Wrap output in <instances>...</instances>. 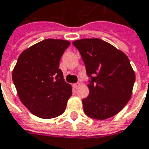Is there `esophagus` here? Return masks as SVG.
<instances>
[{
    "instance_id": "esophagus-1",
    "label": "esophagus",
    "mask_w": 149,
    "mask_h": 149,
    "mask_svg": "<svg viewBox=\"0 0 149 149\" xmlns=\"http://www.w3.org/2000/svg\"><path fill=\"white\" fill-rule=\"evenodd\" d=\"M79 85H80L79 84H73V88H77L78 87H79Z\"/></svg>"
}]
</instances>
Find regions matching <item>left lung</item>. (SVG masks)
Segmentation results:
<instances>
[{
	"mask_svg": "<svg viewBox=\"0 0 149 149\" xmlns=\"http://www.w3.org/2000/svg\"><path fill=\"white\" fill-rule=\"evenodd\" d=\"M72 44L91 78L89 95L83 100L84 113L100 120L118 113L130 99L136 80L127 55L99 38L80 39Z\"/></svg>",
	"mask_w": 149,
	"mask_h": 149,
	"instance_id": "1",
	"label": "left lung"
}]
</instances>
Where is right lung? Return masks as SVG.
I'll list each match as a JSON object with an SVG mask.
<instances>
[{
    "label": "right lung",
    "mask_w": 149,
    "mask_h": 149,
    "mask_svg": "<svg viewBox=\"0 0 149 149\" xmlns=\"http://www.w3.org/2000/svg\"><path fill=\"white\" fill-rule=\"evenodd\" d=\"M70 42L45 39L24 50L13 71L21 102L35 116L53 118L62 114L72 91L59 69Z\"/></svg>",
    "instance_id": "obj_1"
}]
</instances>
